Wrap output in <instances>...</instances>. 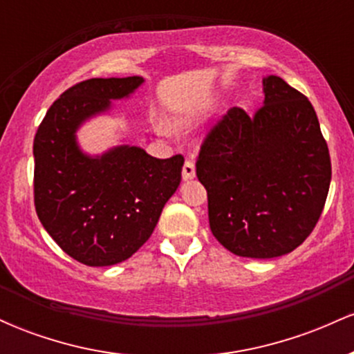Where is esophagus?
<instances>
[{"mask_svg":"<svg viewBox=\"0 0 354 354\" xmlns=\"http://www.w3.org/2000/svg\"><path fill=\"white\" fill-rule=\"evenodd\" d=\"M196 176V168H194V163L191 160L185 161V166H183V180L189 181Z\"/></svg>","mask_w":354,"mask_h":354,"instance_id":"34e87169","label":"esophagus"}]
</instances>
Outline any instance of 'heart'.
<instances>
[{"label":"heart","instance_id":"1","mask_svg":"<svg viewBox=\"0 0 354 354\" xmlns=\"http://www.w3.org/2000/svg\"><path fill=\"white\" fill-rule=\"evenodd\" d=\"M178 124H185V121H178ZM161 133H163V129H160Z\"/></svg>","mask_w":354,"mask_h":354}]
</instances>
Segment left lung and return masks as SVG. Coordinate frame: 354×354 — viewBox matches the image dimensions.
Wrapping results in <instances>:
<instances>
[{
	"mask_svg": "<svg viewBox=\"0 0 354 354\" xmlns=\"http://www.w3.org/2000/svg\"><path fill=\"white\" fill-rule=\"evenodd\" d=\"M263 106L231 108L196 161L208 191L209 228L226 250L266 259L310 236L331 181L328 145L315 108L279 76L263 78Z\"/></svg>",
	"mask_w": 354,
	"mask_h": 354,
	"instance_id": "8db88e82",
	"label": "left lung"
}]
</instances>
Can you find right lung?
Masks as SVG:
<instances>
[{
  "instance_id": "1",
  "label": "right lung",
  "mask_w": 354,
  "mask_h": 354,
  "mask_svg": "<svg viewBox=\"0 0 354 354\" xmlns=\"http://www.w3.org/2000/svg\"><path fill=\"white\" fill-rule=\"evenodd\" d=\"M143 83V76L83 81L51 104L35 136L36 213L61 250L86 266L135 254L180 186V154L158 160L126 143L91 154L78 141L81 126L109 115L113 101L131 98Z\"/></svg>"
}]
</instances>
